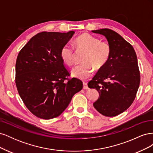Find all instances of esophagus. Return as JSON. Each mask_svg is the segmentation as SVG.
Instances as JSON below:
<instances>
[{
    "mask_svg": "<svg viewBox=\"0 0 153 153\" xmlns=\"http://www.w3.org/2000/svg\"><path fill=\"white\" fill-rule=\"evenodd\" d=\"M84 84V85H83V88H84V89H87L88 88H89V87H88V85H87V83L84 82V84Z\"/></svg>",
    "mask_w": 153,
    "mask_h": 153,
    "instance_id": "obj_1",
    "label": "esophagus"
}]
</instances>
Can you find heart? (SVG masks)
<instances>
[{"mask_svg":"<svg viewBox=\"0 0 153 153\" xmlns=\"http://www.w3.org/2000/svg\"><path fill=\"white\" fill-rule=\"evenodd\" d=\"M73 46L78 50L85 51V54L80 64L74 68L71 75L82 80L92 76L94 68L100 69L108 62L111 55V47L108 43L100 41L89 34H83L74 40ZM61 56L68 66H73L76 62L75 53L72 45H64L61 50Z\"/></svg>","mask_w":153,"mask_h":153,"instance_id":"obj_1","label":"heart"}]
</instances>
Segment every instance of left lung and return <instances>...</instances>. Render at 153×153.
Listing matches in <instances>:
<instances>
[{
	"label": "left lung",
	"instance_id": "1",
	"mask_svg": "<svg viewBox=\"0 0 153 153\" xmlns=\"http://www.w3.org/2000/svg\"><path fill=\"white\" fill-rule=\"evenodd\" d=\"M106 37L111 55L106 65L88 83L99 92L93 103L100 114L114 117L126 110L135 100L140 82L137 57L131 45L116 32L109 29L92 30Z\"/></svg>",
	"mask_w": 153,
	"mask_h": 153
}]
</instances>
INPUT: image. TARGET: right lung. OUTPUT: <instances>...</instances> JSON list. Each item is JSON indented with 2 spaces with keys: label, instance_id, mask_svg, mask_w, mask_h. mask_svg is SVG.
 <instances>
[{
  "label": "right lung",
  "instance_id": "obj_1",
  "mask_svg": "<svg viewBox=\"0 0 153 153\" xmlns=\"http://www.w3.org/2000/svg\"><path fill=\"white\" fill-rule=\"evenodd\" d=\"M75 33L42 32L20 51L16 62L15 82L23 102L36 117L51 119L68 107L82 82L70 76L61 56L62 47Z\"/></svg>",
  "mask_w": 153,
  "mask_h": 153
}]
</instances>
